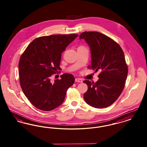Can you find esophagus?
Instances as JSON below:
<instances>
[{"label": "esophagus", "instance_id": "esophagus-1", "mask_svg": "<svg viewBox=\"0 0 147 147\" xmlns=\"http://www.w3.org/2000/svg\"><path fill=\"white\" fill-rule=\"evenodd\" d=\"M75 80H76V82H80V83H82L83 82L82 79H80V78H76Z\"/></svg>", "mask_w": 147, "mask_h": 147}]
</instances>
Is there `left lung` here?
Instances as JSON below:
<instances>
[{
    "instance_id": "8db88e82",
    "label": "left lung",
    "mask_w": 147,
    "mask_h": 147,
    "mask_svg": "<svg viewBox=\"0 0 147 147\" xmlns=\"http://www.w3.org/2000/svg\"><path fill=\"white\" fill-rule=\"evenodd\" d=\"M79 39H84L90 47V67L95 72L100 71L96 82H83L88 86L84 100L95 108L107 107L116 101L125 87L128 67L124 53L117 42L98 32H84Z\"/></svg>"
}]
</instances>
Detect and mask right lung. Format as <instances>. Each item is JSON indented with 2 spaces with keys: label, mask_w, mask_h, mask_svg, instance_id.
I'll return each instance as SVG.
<instances>
[{
  "label": "right lung",
  "mask_w": 147,
  "mask_h": 147,
  "mask_svg": "<svg viewBox=\"0 0 147 147\" xmlns=\"http://www.w3.org/2000/svg\"><path fill=\"white\" fill-rule=\"evenodd\" d=\"M78 36L77 34L42 36L30 43L19 63L21 89L38 109L51 111L61 105L74 77L64 73L51 83L50 77L60 69L62 53Z\"/></svg>",
  "instance_id": "add662e5"
}]
</instances>
